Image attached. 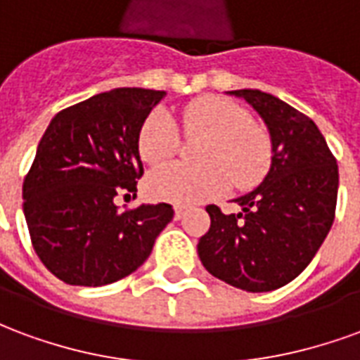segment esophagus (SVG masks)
Listing matches in <instances>:
<instances>
[{"label": "esophagus", "instance_id": "obj_1", "mask_svg": "<svg viewBox=\"0 0 360 360\" xmlns=\"http://www.w3.org/2000/svg\"><path fill=\"white\" fill-rule=\"evenodd\" d=\"M185 216V208H181V206H175V219H181Z\"/></svg>", "mask_w": 360, "mask_h": 360}]
</instances>
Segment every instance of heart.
Masks as SVG:
<instances>
[{
	"label": "heart",
	"instance_id": "1",
	"mask_svg": "<svg viewBox=\"0 0 360 360\" xmlns=\"http://www.w3.org/2000/svg\"><path fill=\"white\" fill-rule=\"evenodd\" d=\"M183 129L200 136L195 158L200 164H169L150 175L148 193L158 200L193 204L226 193L229 183L237 191L257 187L270 169L271 146L260 125L227 98L204 96L183 110ZM177 125L164 110L148 113L136 136L144 164L160 165L179 150Z\"/></svg>",
	"mask_w": 360,
	"mask_h": 360
}]
</instances>
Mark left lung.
Instances as JSON below:
<instances>
[{
  "instance_id": "1",
  "label": "left lung",
  "mask_w": 360,
  "mask_h": 360,
  "mask_svg": "<svg viewBox=\"0 0 360 360\" xmlns=\"http://www.w3.org/2000/svg\"><path fill=\"white\" fill-rule=\"evenodd\" d=\"M260 113L271 139V165L239 214L206 206L210 229L198 257L214 278L264 293L283 287L314 258L335 218L340 173L316 123L262 90H231Z\"/></svg>"
}]
</instances>
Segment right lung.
Instances as JSON below:
<instances>
[{
    "label": "right lung",
    "instance_id": "add662e5",
    "mask_svg": "<svg viewBox=\"0 0 360 360\" xmlns=\"http://www.w3.org/2000/svg\"><path fill=\"white\" fill-rule=\"evenodd\" d=\"M164 90L115 89L59 111L22 183V210L36 255L69 285L100 287L146 262L173 219L169 204L119 212L142 167L136 136Z\"/></svg>",
    "mask_w": 360,
    "mask_h": 360
}]
</instances>
